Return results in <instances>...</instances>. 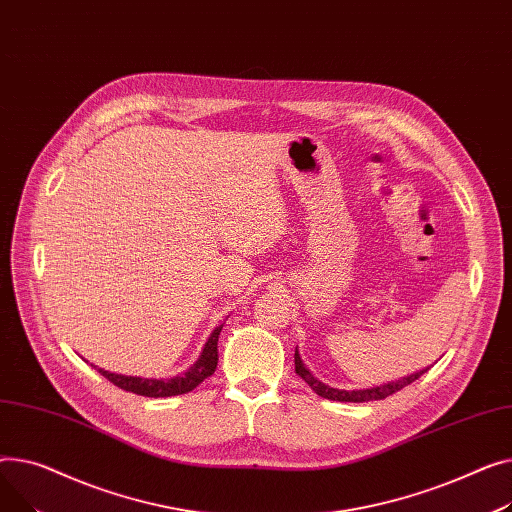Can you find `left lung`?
Returning <instances> with one entry per match:
<instances>
[{"mask_svg":"<svg viewBox=\"0 0 512 512\" xmlns=\"http://www.w3.org/2000/svg\"><path fill=\"white\" fill-rule=\"evenodd\" d=\"M428 370H430V368L419 370V372H413V374L403 376V378H399V380L384 382V384H380V386L345 390V388L328 386V384H324L322 380H318V378L306 368V364L302 362V355H299V351H297V347H295V374L302 376L304 382L314 390L316 395H320L322 399H328V401H341V403H368V401H380V399H386L388 395L397 393V390L405 388L407 384L415 382L419 376H422V374L428 372Z\"/></svg>","mask_w":512,"mask_h":512,"instance_id":"obj_1","label":"left lung"}]
</instances>
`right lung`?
<instances>
[{"instance_id": "obj_1", "label": "right lung", "mask_w": 512, "mask_h": 512, "mask_svg": "<svg viewBox=\"0 0 512 512\" xmlns=\"http://www.w3.org/2000/svg\"><path fill=\"white\" fill-rule=\"evenodd\" d=\"M223 324H219L213 333H210L208 341L204 343V349L196 362L182 374H177L173 378H140V376H126V374H115L107 372L103 368L93 366L101 376H105L109 382L115 386L128 390V393L150 397V399H163V397H175V395H184L194 390L204 378L213 376L219 364V335H221Z\"/></svg>"}]
</instances>
